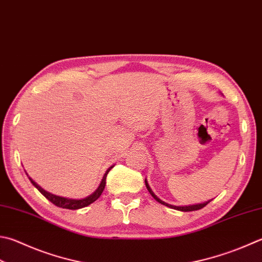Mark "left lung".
I'll return each mask as SVG.
<instances>
[{
	"mask_svg": "<svg viewBox=\"0 0 262 262\" xmlns=\"http://www.w3.org/2000/svg\"><path fill=\"white\" fill-rule=\"evenodd\" d=\"M145 184H146V187H147V189H148V191H149V194L154 197V199L159 202V203H161V204H163V205H165V206H169V208H171V209H174V210H178V211H184V212H189V211H196V210H200V209H203L205 205H208L210 202L212 201V200H210V201H208V202H204V203H201V204H194V205H188V206H176V205H171V204H167V203H165V202H163L162 200H160L159 197H157L154 192H152V190L150 189V187H149V185H148V182H147V180H145Z\"/></svg>",
	"mask_w": 262,
	"mask_h": 262,
	"instance_id": "left-lung-1",
	"label": "left lung"
}]
</instances>
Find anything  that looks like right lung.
Listing matches in <instances>:
<instances>
[{
    "instance_id": "obj_1",
    "label": "right lung",
    "mask_w": 262,
    "mask_h": 262,
    "mask_svg": "<svg viewBox=\"0 0 262 262\" xmlns=\"http://www.w3.org/2000/svg\"><path fill=\"white\" fill-rule=\"evenodd\" d=\"M114 166V165H113ZM113 166H111L110 169H108L106 171V173L103 174L102 177V180L100 182L99 187H98V189L92 192V194L90 196L85 197V199H82V200H73V199H66V197H60V196H57V195H53L51 194V192H49L47 190H44L43 188H41L35 181H34L33 179H31L29 178V180H31L32 184L36 187V188L38 189V191L41 192V194L46 197V199H48L49 201L51 202L52 204H54L56 206H58V208H62V209H70V210H77V209H82V208H85V206L90 205L91 203H93V202L97 201L98 199H99L100 195L102 194L103 189H105V186H106V177L108 174V172H110Z\"/></svg>"
}]
</instances>
